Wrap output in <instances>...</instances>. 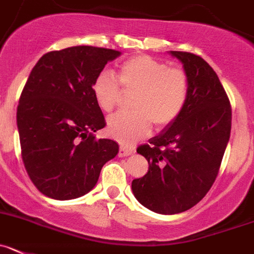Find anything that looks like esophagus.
I'll use <instances>...</instances> for the list:
<instances>
[{
	"instance_id": "esophagus-1",
	"label": "esophagus",
	"mask_w": 254,
	"mask_h": 254,
	"mask_svg": "<svg viewBox=\"0 0 254 254\" xmlns=\"http://www.w3.org/2000/svg\"><path fill=\"white\" fill-rule=\"evenodd\" d=\"M132 153L131 149H127L125 146H120L119 149V156H127Z\"/></svg>"
}]
</instances>
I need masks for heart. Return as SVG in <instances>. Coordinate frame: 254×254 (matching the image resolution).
Here are the masks:
<instances>
[{"instance_id": "obj_1", "label": "heart", "mask_w": 254, "mask_h": 254, "mask_svg": "<svg viewBox=\"0 0 254 254\" xmlns=\"http://www.w3.org/2000/svg\"><path fill=\"white\" fill-rule=\"evenodd\" d=\"M118 77L109 70L95 76L91 91L99 108L113 110L124 90H136L131 113H118L108 120V134L125 145L146 138L156 129L172 125L186 109L190 91L188 73L148 55H135L118 66Z\"/></svg>"}]
</instances>
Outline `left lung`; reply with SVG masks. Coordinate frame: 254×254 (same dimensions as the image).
I'll use <instances>...</instances> for the list:
<instances>
[{"label": "left lung", "mask_w": 254, "mask_h": 254, "mask_svg": "<svg viewBox=\"0 0 254 254\" xmlns=\"http://www.w3.org/2000/svg\"><path fill=\"white\" fill-rule=\"evenodd\" d=\"M183 64L190 91L181 116L136 151L149 163L134 179L138 202L159 214L186 212L209 191L229 140L232 108L215 71L200 56L170 51Z\"/></svg>", "instance_id": "1"}]
</instances>
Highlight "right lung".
<instances>
[{"mask_svg":"<svg viewBox=\"0 0 254 254\" xmlns=\"http://www.w3.org/2000/svg\"><path fill=\"white\" fill-rule=\"evenodd\" d=\"M122 52L73 46L47 52L26 81L17 106L21 155L36 188L52 199L89 193L119 145L96 139L106 125L91 91L95 76Z\"/></svg>","mask_w":254,"mask_h":254,"instance_id":"right-lung-1","label":"right lung"}]
</instances>
